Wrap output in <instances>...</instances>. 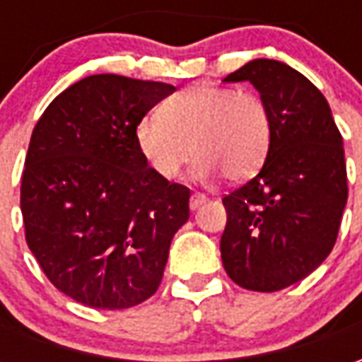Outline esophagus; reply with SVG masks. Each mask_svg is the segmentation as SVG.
Returning a JSON list of instances; mask_svg holds the SVG:
<instances>
[{"label": "esophagus", "instance_id": "1", "mask_svg": "<svg viewBox=\"0 0 362 362\" xmlns=\"http://www.w3.org/2000/svg\"><path fill=\"white\" fill-rule=\"evenodd\" d=\"M205 202H207V197H205L204 194H197V192H196V194H192V197H189V207H192V209L196 211L197 207H202Z\"/></svg>", "mask_w": 362, "mask_h": 362}]
</instances>
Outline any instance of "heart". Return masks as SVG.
Returning a JSON list of instances; mask_svg holds the SVG:
<instances>
[{
	"instance_id": "heart-1",
	"label": "heart",
	"mask_w": 362,
	"mask_h": 362,
	"mask_svg": "<svg viewBox=\"0 0 362 362\" xmlns=\"http://www.w3.org/2000/svg\"><path fill=\"white\" fill-rule=\"evenodd\" d=\"M272 114L250 90L196 83L166 98L158 116L135 126V145L155 173L178 178L192 155L194 178L209 182L225 173L244 180L264 165L272 147Z\"/></svg>"
}]
</instances>
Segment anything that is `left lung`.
I'll return each mask as SVG.
<instances>
[{"mask_svg": "<svg viewBox=\"0 0 362 362\" xmlns=\"http://www.w3.org/2000/svg\"><path fill=\"white\" fill-rule=\"evenodd\" d=\"M223 81H250L272 114V147L252 180L223 197L221 258L230 279L273 293L329 256L347 204V168L329 104L303 74L252 59Z\"/></svg>", "mask_w": 362, "mask_h": 362, "instance_id": "1", "label": "left lung"}]
</instances>
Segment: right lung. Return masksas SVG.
I'll return each instance as SVG.
<instances>
[{"label": "right lung", "mask_w": 362, "mask_h": 362, "mask_svg": "<svg viewBox=\"0 0 362 362\" xmlns=\"http://www.w3.org/2000/svg\"><path fill=\"white\" fill-rule=\"evenodd\" d=\"M173 85L90 75L36 122L21 180L25 238L56 288L98 310L157 293L189 189L160 178L135 126Z\"/></svg>", "instance_id": "right-lung-1"}]
</instances>
